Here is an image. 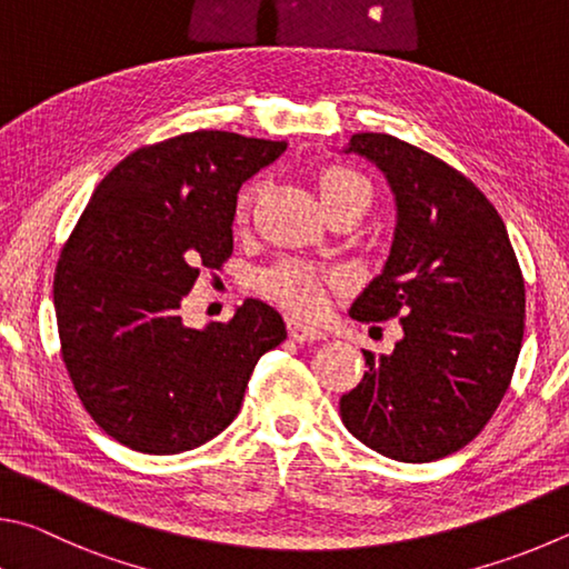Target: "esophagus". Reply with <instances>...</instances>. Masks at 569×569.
Wrapping results in <instances>:
<instances>
[{"label":"esophagus","mask_w":569,"mask_h":569,"mask_svg":"<svg viewBox=\"0 0 569 569\" xmlns=\"http://www.w3.org/2000/svg\"><path fill=\"white\" fill-rule=\"evenodd\" d=\"M287 332H290V337L295 342H317V340H325V332L317 330V327L312 325H305L302 320H295V317H290L287 320Z\"/></svg>","instance_id":"34e87169"}]
</instances>
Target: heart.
Listing matches in <instances>:
<instances>
[{"mask_svg": "<svg viewBox=\"0 0 569 569\" xmlns=\"http://www.w3.org/2000/svg\"><path fill=\"white\" fill-rule=\"evenodd\" d=\"M317 187H320V197L322 204H332L340 202V199H365L370 204L372 189L370 182L355 172L350 167H327L320 172V179H317ZM254 199V189L249 187L242 194V202H239V219H244L249 207H252ZM259 292L269 300H274L279 305H284L287 310H292L297 315H320L327 305V287H340L342 284V274L337 272H320L310 264L302 262H282L274 269H267V272L259 277Z\"/></svg>", "mask_w": 569, "mask_h": 569, "instance_id": "b5f03b06", "label": "heart"}]
</instances>
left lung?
I'll list each match as a JSON object with an SVG mask.
<instances>
[{"label": "left lung", "instance_id": "left-lung-1", "mask_svg": "<svg viewBox=\"0 0 569 569\" xmlns=\"http://www.w3.org/2000/svg\"><path fill=\"white\" fill-rule=\"evenodd\" d=\"M345 152L385 174L397 207L390 257L350 307L360 322L400 320L390 355L342 395L347 430L400 462H432L472 442L510 387L525 335V279L502 217L442 159L392 134H352Z\"/></svg>", "mask_w": 569, "mask_h": 569}]
</instances>
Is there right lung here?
I'll use <instances>...</instances> for the list:
<instances>
[{
    "mask_svg": "<svg viewBox=\"0 0 569 569\" xmlns=\"http://www.w3.org/2000/svg\"><path fill=\"white\" fill-rule=\"evenodd\" d=\"M284 149L202 129L137 149L97 184L59 254L54 312L69 380L117 442L147 455L209 442L287 337L259 300L202 330L179 317L199 272L232 254L239 187Z\"/></svg>",
    "mask_w": 569,
    "mask_h": 569,
    "instance_id": "obj_1",
    "label": "right lung"
}]
</instances>
